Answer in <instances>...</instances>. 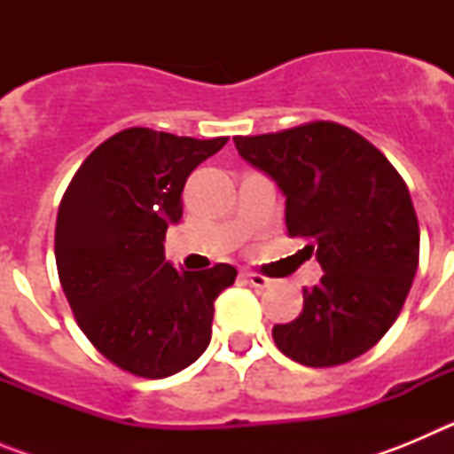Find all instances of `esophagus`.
<instances>
[{"instance_id": "1", "label": "esophagus", "mask_w": 454, "mask_h": 454, "mask_svg": "<svg viewBox=\"0 0 454 454\" xmlns=\"http://www.w3.org/2000/svg\"><path fill=\"white\" fill-rule=\"evenodd\" d=\"M246 279L254 288H262V291H263V288L272 286V279H268V277H263V275H256V272H246Z\"/></svg>"}]
</instances>
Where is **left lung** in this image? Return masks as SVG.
<instances>
[{"mask_svg": "<svg viewBox=\"0 0 454 454\" xmlns=\"http://www.w3.org/2000/svg\"><path fill=\"white\" fill-rule=\"evenodd\" d=\"M240 159L286 198V230L314 240L325 275L302 288V314L275 325L293 362L325 368L371 350L388 332L419 268V220L407 184L382 152L336 122L236 136Z\"/></svg>", "mask_w": 454, "mask_h": 454, "instance_id": "left-lung-1", "label": "left lung"}]
</instances>
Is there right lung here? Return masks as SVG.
<instances>
[{"label": "right lung", "instance_id": "1", "mask_svg": "<svg viewBox=\"0 0 454 454\" xmlns=\"http://www.w3.org/2000/svg\"><path fill=\"white\" fill-rule=\"evenodd\" d=\"M224 143L131 127L104 140L63 195L54 239L63 293L88 340L122 371L175 375L208 348L214 302L236 268L177 270L163 240L182 220L188 175Z\"/></svg>", "mask_w": 454, "mask_h": 454}]
</instances>
